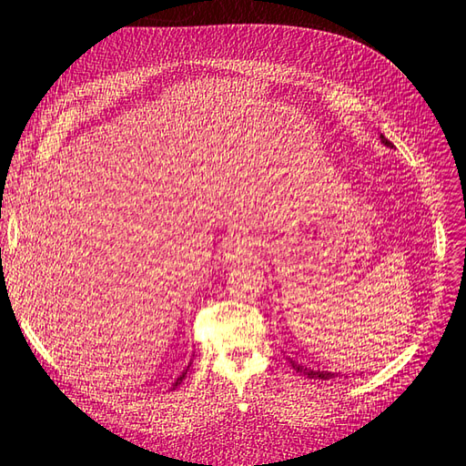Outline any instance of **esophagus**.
<instances>
[{
  "mask_svg": "<svg viewBox=\"0 0 466 466\" xmlns=\"http://www.w3.org/2000/svg\"><path fill=\"white\" fill-rule=\"evenodd\" d=\"M250 252V243L245 237H229L223 243V257L228 262L243 260Z\"/></svg>",
  "mask_w": 466,
  "mask_h": 466,
  "instance_id": "esophagus-1",
  "label": "esophagus"
}]
</instances>
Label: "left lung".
Wrapping results in <instances>:
<instances>
[{
  "label": "left lung",
  "mask_w": 466,
  "mask_h": 466,
  "mask_svg": "<svg viewBox=\"0 0 466 466\" xmlns=\"http://www.w3.org/2000/svg\"><path fill=\"white\" fill-rule=\"evenodd\" d=\"M380 144L383 146H387V147H392V144L389 142V139L380 134ZM289 360V363H291V368L298 371V373H301V375H305V377H309V379H322V380H329V379H334V377H338V373H332V371H320V370H311V368H305V365H301V363H298V361H293L291 358H288Z\"/></svg>",
  "instance_id": "1"
}]
</instances>
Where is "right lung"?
<instances>
[{"label": "right lung", "instance_id": "1", "mask_svg": "<svg viewBox=\"0 0 466 466\" xmlns=\"http://www.w3.org/2000/svg\"><path fill=\"white\" fill-rule=\"evenodd\" d=\"M190 363H192V360H190ZM190 363H188V365H190ZM187 371H188V368H187L185 371H182V373H180V375L177 377V380H175V383L171 385V389H168V390H175V389H177V387H178V385L182 383V379H185V377H187Z\"/></svg>", "mask_w": 466, "mask_h": 466}]
</instances>
